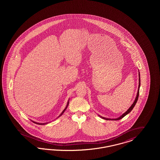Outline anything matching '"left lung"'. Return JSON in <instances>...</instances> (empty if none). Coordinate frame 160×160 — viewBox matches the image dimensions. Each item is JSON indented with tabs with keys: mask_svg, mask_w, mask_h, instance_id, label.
<instances>
[{
	"mask_svg": "<svg viewBox=\"0 0 160 160\" xmlns=\"http://www.w3.org/2000/svg\"><path fill=\"white\" fill-rule=\"evenodd\" d=\"M138 77H139V79H138V80H139V84H138V91H137V96H136V99L134 100L133 104H132L131 105V106L128 109V110H127L125 113H124L123 114L121 115L120 117H119L118 118H116V119H111L105 118H103V117H101V118H102V119H106V120H114V121H117V120H120V119H121L125 116H126L127 114H128L129 112H131V110L133 109V108L134 107L136 104V102H137L138 98V95H139V89H140V74H139V72H138Z\"/></svg>",
	"mask_w": 160,
	"mask_h": 160,
	"instance_id": "8db88e82",
	"label": "left lung"
}]
</instances>
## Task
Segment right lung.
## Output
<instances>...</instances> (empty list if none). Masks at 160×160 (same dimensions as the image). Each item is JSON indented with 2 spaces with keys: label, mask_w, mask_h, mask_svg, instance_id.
Instances as JSON below:
<instances>
[{
  "label": "right lung",
  "mask_w": 160,
  "mask_h": 160,
  "mask_svg": "<svg viewBox=\"0 0 160 160\" xmlns=\"http://www.w3.org/2000/svg\"><path fill=\"white\" fill-rule=\"evenodd\" d=\"M68 104H69V101H68V102H67V106H66V107H65V108L63 110V112H62V113H61V114H60V116H61V115L62 114H63V113H64V112L65 111V110L67 109V108L68 107ZM33 122H34V123H37V124H38V125H44V124H46V123H37V122H34V121H33Z\"/></svg>",
  "instance_id": "add662e5"
}]
</instances>
